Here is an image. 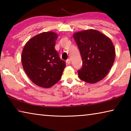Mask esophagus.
I'll return each mask as SVG.
<instances>
[{"label": "esophagus", "instance_id": "esophagus-1", "mask_svg": "<svg viewBox=\"0 0 131 131\" xmlns=\"http://www.w3.org/2000/svg\"><path fill=\"white\" fill-rule=\"evenodd\" d=\"M66 63H67L68 64H69V65H70V63H71L70 59H68L67 60H66Z\"/></svg>", "mask_w": 131, "mask_h": 131}]
</instances>
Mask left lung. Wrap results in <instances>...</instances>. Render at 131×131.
I'll return each mask as SVG.
<instances>
[{
	"label": "left lung",
	"mask_w": 131,
	"mask_h": 131,
	"mask_svg": "<svg viewBox=\"0 0 131 131\" xmlns=\"http://www.w3.org/2000/svg\"><path fill=\"white\" fill-rule=\"evenodd\" d=\"M83 61L78 70L81 80L94 84L102 80L112 68L115 48L112 40L98 30L89 29L73 35Z\"/></svg>",
	"instance_id": "8db88e82"
}]
</instances>
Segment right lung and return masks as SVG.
<instances>
[{
  "label": "right lung",
  "mask_w": 131,
  "mask_h": 131,
  "mask_svg": "<svg viewBox=\"0 0 131 131\" xmlns=\"http://www.w3.org/2000/svg\"><path fill=\"white\" fill-rule=\"evenodd\" d=\"M58 35L43 32L31 38L23 48L21 61L31 81L39 87L48 88L56 84L66 67L55 49Z\"/></svg>",
  "instance_id": "1"
}]
</instances>
